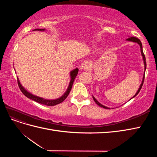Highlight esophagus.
<instances>
[{
  "label": "esophagus",
  "mask_w": 157,
  "mask_h": 157,
  "mask_svg": "<svg viewBox=\"0 0 157 157\" xmlns=\"http://www.w3.org/2000/svg\"><path fill=\"white\" fill-rule=\"evenodd\" d=\"M88 67H89L88 63L87 62V61H84V62H83V63L80 64V69L81 70H86L88 68Z\"/></svg>",
  "instance_id": "esophagus-1"
}]
</instances>
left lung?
Returning <instances> with one entry per match:
<instances>
[{"mask_svg":"<svg viewBox=\"0 0 157 157\" xmlns=\"http://www.w3.org/2000/svg\"><path fill=\"white\" fill-rule=\"evenodd\" d=\"M126 40H128V41H130V42H136V43H137L139 45H140V51H141V56H142V58H143V61H144V76H143V78H142V81H141V84H140V88H138V90H137V92L136 93V94L134 95V96H133L130 99H132V98H134V97H136L137 94H138V93L140 92V90H141V87H142V86H143V84H144V78H145V70H146V59H145V55H144V52H143V47H142V44H141V41H140V39H137V38H136V37H134V36H132V37H129L128 38V39H126ZM92 98H93V99H94V101L96 103V104H98V105L99 106V107H103V108H105V109H111V108H109V107H106V106H105V105H102L101 103H99L97 99L95 98V97L94 96H92ZM130 99H129V100H130ZM128 100V101H129ZM112 109H114V108H112Z\"/></svg>","mask_w":157,"mask_h":157,"instance_id":"8db88e82","label":"left lung"}]
</instances>
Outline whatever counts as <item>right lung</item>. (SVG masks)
Returning <instances> with one entry per match:
<instances>
[{"instance_id": "right-lung-1", "label": "right lung", "mask_w": 157, "mask_h": 157, "mask_svg": "<svg viewBox=\"0 0 157 157\" xmlns=\"http://www.w3.org/2000/svg\"><path fill=\"white\" fill-rule=\"evenodd\" d=\"M45 29H35L33 31H45ZM78 68H76V69H74L73 70H72L70 72V77H71V80H70V82H69V86H68V88L66 90L65 92L61 96V97H59V98H57V99H44L43 98H41V97H39V96H35V95L31 94V92H28L27 90L23 87L22 86V84H21L20 80H19V78H17V83H18V86L19 87H20V89L21 91V92L25 95V96L31 99H32V100L35 101L37 103H41V104H43V105H48V106H54V105H58V104L63 102L65 99H66V98H67L68 96V95L71 91V88H72V86H73V82H74V80L75 78V77H77V75L78 74Z\"/></svg>"}]
</instances>
